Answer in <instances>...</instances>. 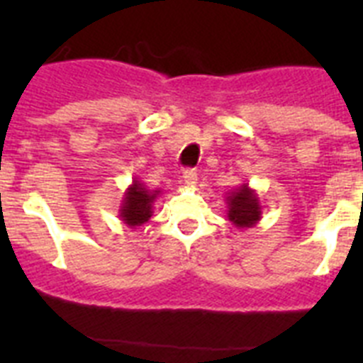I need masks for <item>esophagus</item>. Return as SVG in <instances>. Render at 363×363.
Segmentation results:
<instances>
[{"mask_svg": "<svg viewBox=\"0 0 363 363\" xmlns=\"http://www.w3.org/2000/svg\"><path fill=\"white\" fill-rule=\"evenodd\" d=\"M184 182L185 185H189V187H194V185L198 184V172L196 171H185L184 172Z\"/></svg>", "mask_w": 363, "mask_h": 363, "instance_id": "34e87169", "label": "esophagus"}]
</instances>
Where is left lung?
<instances>
[{
	"mask_svg": "<svg viewBox=\"0 0 363 363\" xmlns=\"http://www.w3.org/2000/svg\"><path fill=\"white\" fill-rule=\"evenodd\" d=\"M227 218L238 229L255 227L262 220V203L258 192L249 187V184H242L230 191L225 198Z\"/></svg>",
	"mask_w": 363,
	"mask_h": 363,
	"instance_id": "obj_1",
	"label": "left lung"
}]
</instances>
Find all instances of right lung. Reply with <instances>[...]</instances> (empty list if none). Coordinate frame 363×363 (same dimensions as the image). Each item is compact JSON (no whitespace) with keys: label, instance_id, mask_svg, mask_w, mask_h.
<instances>
[{"label":"right lung","instance_id":"1","mask_svg":"<svg viewBox=\"0 0 363 363\" xmlns=\"http://www.w3.org/2000/svg\"><path fill=\"white\" fill-rule=\"evenodd\" d=\"M162 194L160 189H149L142 179L134 178L133 184L125 189L120 203V220L130 229L143 225L154 213V201Z\"/></svg>","mask_w":363,"mask_h":363}]
</instances>
